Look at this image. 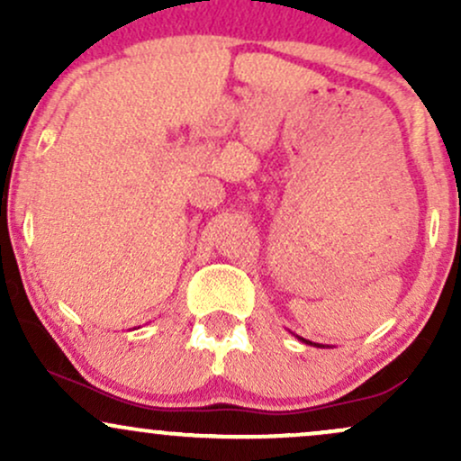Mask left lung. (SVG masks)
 I'll return each instance as SVG.
<instances>
[{"mask_svg":"<svg viewBox=\"0 0 461 461\" xmlns=\"http://www.w3.org/2000/svg\"><path fill=\"white\" fill-rule=\"evenodd\" d=\"M301 342H305V345H310V347H319V348H322L325 345H319V342H310V340H305V338H301V336H297Z\"/></svg>","mask_w":461,"mask_h":461,"instance_id":"left-lung-1","label":"left lung"}]
</instances>
